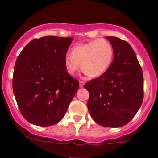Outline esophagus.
Masks as SVG:
<instances>
[{"instance_id":"1","label":"esophagus","mask_w":158,"mask_h":158,"mask_svg":"<svg viewBox=\"0 0 158 158\" xmlns=\"http://www.w3.org/2000/svg\"><path fill=\"white\" fill-rule=\"evenodd\" d=\"M84 85H85V82L83 81H79V87L82 88L84 86Z\"/></svg>"}]
</instances>
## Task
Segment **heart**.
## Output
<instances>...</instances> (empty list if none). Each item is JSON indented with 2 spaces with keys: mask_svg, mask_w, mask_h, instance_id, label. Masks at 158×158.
Returning a JSON list of instances; mask_svg holds the SVG:
<instances>
[{
  "mask_svg": "<svg viewBox=\"0 0 158 158\" xmlns=\"http://www.w3.org/2000/svg\"><path fill=\"white\" fill-rule=\"evenodd\" d=\"M114 58V48L105 39H95L73 48L66 54L64 65L68 73L74 75L81 69L89 78H97L108 69Z\"/></svg>",
  "mask_w": 158,
  "mask_h": 158,
  "instance_id": "1",
  "label": "heart"
}]
</instances>
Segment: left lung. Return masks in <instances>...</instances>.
I'll use <instances>...</instances> for the list:
<instances>
[{
	"label": "left lung",
	"instance_id": "left-lung-1",
	"mask_svg": "<svg viewBox=\"0 0 158 158\" xmlns=\"http://www.w3.org/2000/svg\"><path fill=\"white\" fill-rule=\"evenodd\" d=\"M114 48V60L104 74L85 85L89 92L88 109L99 125L125 126L138 112L144 98L142 67L127 41L107 36Z\"/></svg>",
	"mask_w": 158,
	"mask_h": 158
}]
</instances>
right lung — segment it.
<instances>
[{"instance_id": "obj_1", "label": "right lung", "mask_w": 158, "mask_h": 158, "mask_svg": "<svg viewBox=\"0 0 158 158\" xmlns=\"http://www.w3.org/2000/svg\"><path fill=\"white\" fill-rule=\"evenodd\" d=\"M73 40L57 36L35 39L18 56L13 90L23 117L30 123H57L79 89V81L69 76L64 65Z\"/></svg>"}]
</instances>
